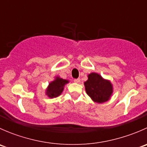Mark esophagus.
Segmentation results:
<instances>
[{"instance_id":"1","label":"esophagus","mask_w":147,"mask_h":147,"mask_svg":"<svg viewBox=\"0 0 147 147\" xmlns=\"http://www.w3.org/2000/svg\"><path fill=\"white\" fill-rule=\"evenodd\" d=\"M74 82H76V83L80 82V78H78V79H75V80H74Z\"/></svg>"}]
</instances>
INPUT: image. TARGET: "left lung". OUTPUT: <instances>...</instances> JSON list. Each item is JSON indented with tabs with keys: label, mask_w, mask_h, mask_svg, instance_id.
I'll return each mask as SVG.
<instances>
[{
	"label": "left lung",
	"mask_w": 147,
	"mask_h": 147,
	"mask_svg": "<svg viewBox=\"0 0 147 147\" xmlns=\"http://www.w3.org/2000/svg\"><path fill=\"white\" fill-rule=\"evenodd\" d=\"M84 86L87 94L97 103L109 100L113 92L111 82L94 72L88 75V80L84 82Z\"/></svg>",
	"instance_id": "1"
}]
</instances>
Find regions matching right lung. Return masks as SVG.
I'll return each instance as SVG.
<instances>
[{"mask_svg":"<svg viewBox=\"0 0 147 147\" xmlns=\"http://www.w3.org/2000/svg\"><path fill=\"white\" fill-rule=\"evenodd\" d=\"M68 83V80H63L60 78H56V79L49 84L46 94L50 98L56 97L60 95L63 92L65 84Z\"/></svg>","mask_w":147,"mask_h":147,"instance_id":"1","label":"right lung"}]
</instances>
